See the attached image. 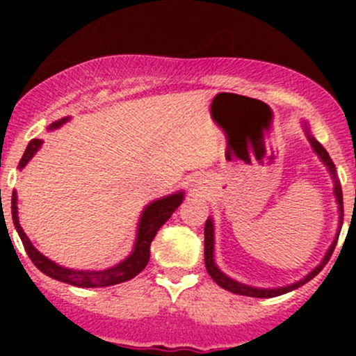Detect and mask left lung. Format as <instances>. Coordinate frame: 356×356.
I'll return each instance as SVG.
<instances>
[{"label":"left lung","instance_id":"1","mask_svg":"<svg viewBox=\"0 0 356 356\" xmlns=\"http://www.w3.org/2000/svg\"><path fill=\"white\" fill-rule=\"evenodd\" d=\"M301 124H303V129H305V134H307L308 138V143H310V146L314 148V152L317 153V156L321 158L322 163L327 167L329 174H331L332 177V182H334V196H336V203H337V213H339V217H337V231H336V236H334V241L331 243V246H329V250L325 251L324 258L321 260V264L317 265L315 268H312L310 272H308L307 275H305L303 279H300V281L293 282V284H288V286H279V288H254V286H250V284H243V282L236 281V279L229 277L227 274H224V272L218 268V265L215 264V225H213V218L208 217L207 224H204V267H207L208 274H210V277L213 279L215 282H217L218 286H220L222 289L225 291H231V293L234 294H241V296H251V298H274V296H281V294L284 293H289V291H294L298 289L300 286L307 284L308 281H312V279L315 277V275L318 274V272L322 270V268L325 267V264L329 261V258H331L334 248H336V243H337V238H339V232H341V225H343V191H341V184L339 181H337V175H336V165L332 163L331 156H329V153L325 152L324 146L321 145V143L317 141V139L312 136L310 132V125H308V122L301 120Z\"/></svg>","mask_w":356,"mask_h":356}]
</instances>
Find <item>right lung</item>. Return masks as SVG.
I'll use <instances>...</instances> for the list:
<instances>
[{
  "label": "right lung",
  "mask_w": 356,
  "mask_h": 356,
  "mask_svg": "<svg viewBox=\"0 0 356 356\" xmlns=\"http://www.w3.org/2000/svg\"><path fill=\"white\" fill-rule=\"evenodd\" d=\"M70 120V117L60 118V120L53 122L49 125V131L53 129L62 127L63 124ZM42 139H32L27 145L22 160H20L19 168L22 170L25 165L31 161V158L39 152V148L42 146ZM17 191H13L12 195V220L15 225L17 232H19L20 239H22V245L27 251L29 258L32 260V264L46 274L48 277L55 279V281L65 282V284L77 286V288H105V286H113L120 284V282L129 281V279L136 277L143 268L148 265L149 261V246H152L153 238L156 236L158 229L165 224V222L170 218V215L177 210L179 204L184 200V191H175L174 195L163 196V198H158L152 203H148L143 210L141 217L138 222V232H136V241L132 246V251L129 257H125L124 260L118 261V264L111 265L108 268H102V270H77V268H67L63 265L55 264L53 260H49L48 257L41 253V251L35 250V246L32 245L31 239L27 238V234L24 232V229L20 227L19 222V207H17Z\"/></svg>",
  "instance_id": "add662e5"
}]
</instances>
